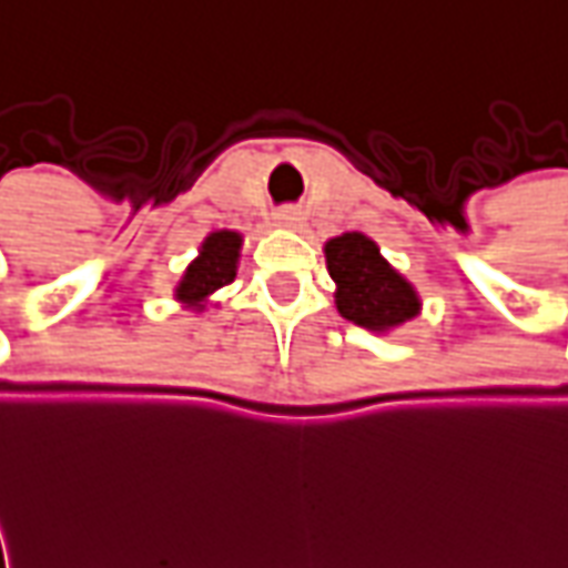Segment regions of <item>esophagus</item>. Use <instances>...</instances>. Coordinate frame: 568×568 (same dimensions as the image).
I'll return each instance as SVG.
<instances>
[{
    "label": "esophagus",
    "mask_w": 568,
    "mask_h": 568,
    "mask_svg": "<svg viewBox=\"0 0 568 568\" xmlns=\"http://www.w3.org/2000/svg\"><path fill=\"white\" fill-rule=\"evenodd\" d=\"M276 225H283V229H301L304 225V213L297 207L276 210Z\"/></svg>",
    "instance_id": "esophagus-1"
}]
</instances>
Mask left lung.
<instances>
[{
    "mask_svg": "<svg viewBox=\"0 0 568 568\" xmlns=\"http://www.w3.org/2000/svg\"><path fill=\"white\" fill-rule=\"evenodd\" d=\"M327 271L337 283V310L369 331H388L418 313L413 285L379 255L364 234H343L325 246Z\"/></svg>",
    "mask_w": 568,
    "mask_h": 568,
    "instance_id": "8db88e82",
    "label": "left lung"
}]
</instances>
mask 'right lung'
<instances>
[{"mask_svg":"<svg viewBox=\"0 0 568 568\" xmlns=\"http://www.w3.org/2000/svg\"><path fill=\"white\" fill-rule=\"evenodd\" d=\"M237 255H241V234H234V231H216V234H210L204 246H201V255L189 264L186 276L180 280V301L201 310V304L213 292H220V288L234 283Z\"/></svg>","mask_w":568,"mask_h":568,"instance_id":"1","label":"right lung"}]
</instances>
